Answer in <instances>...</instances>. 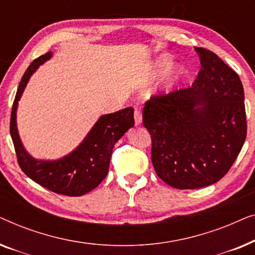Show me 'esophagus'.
Listing matches in <instances>:
<instances>
[{
  "label": "esophagus",
  "mask_w": 255,
  "mask_h": 255,
  "mask_svg": "<svg viewBox=\"0 0 255 255\" xmlns=\"http://www.w3.org/2000/svg\"><path fill=\"white\" fill-rule=\"evenodd\" d=\"M141 120H142L141 113L138 109H135L134 110V123H135V125L141 124Z\"/></svg>",
  "instance_id": "34e87169"
}]
</instances>
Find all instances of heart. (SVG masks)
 <instances>
[{"label":"heart","instance_id":"obj_1","mask_svg":"<svg viewBox=\"0 0 255 255\" xmlns=\"http://www.w3.org/2000/svg\"><path fill=\"white\" fill-rule=\"evenodd\" d=\"M170 65H172V62H170L168 58H161L159 60V69H160V71H165V69L168 68ZM184 73H186V72H184V69H180V71L176 73V75L174 76V81H175V80H179L180 76L183 75Z\"/></svg>","mask_w":255,"mask_h":255}]
</instances>
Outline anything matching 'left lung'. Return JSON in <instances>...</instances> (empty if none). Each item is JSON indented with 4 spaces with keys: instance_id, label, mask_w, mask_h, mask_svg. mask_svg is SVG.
Returning a JSON list of instances; mask_svg holds the SVG:
<instances>
[{
    "instance_id": "left-lung-1",
    "label": "left lung",
    "mask_w": 255,
    "mask_h": 255,
    "mask_svg": "<svg viewBox=\"0 0 255 255\" xmlns=\"http://www.w3.org/2000/svg\"><path fill=\"white\" fill-rule=\"evenodd\" d=\"M195 50L202 67L191 87L152 96L142 109L156 175L176 189H196L221 180L247 133L239 75L214 52Z\"/></svg>"
}]
</instances>
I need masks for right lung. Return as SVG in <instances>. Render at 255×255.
<instances>
[{
	"label": "right lung",
	"instance_id": "obj_1",
	"mask_svg": "<svg viewBox=\"0 0 255 255\" xmlns=\"http://www.w3.org/2000/svg\"><path fill=\"white\" fill-rule=\"evenodd\" d=\"M51 57L52 52H47L34 59L24 73L13 100L10 134L15 146L17 161L25 175L55 194L81 196L96 188L107 176L115 144L134 125L133 108H125L100 117L85 140L64 158L53 161L32 158L23 147L17 131V106L30 76Z\"/></svg>",
	"mask_w": 255,
	"mask_h": 255
}]
</instances>
